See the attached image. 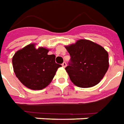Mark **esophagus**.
I'll return each instance as SVG.
<instances>
[{
    "label": "esophagus",
    "instance_id": "1",
    "mask_svg": "<svg viewBox=\"0 0 124 124\" xmlns=\"http://www.w3.org/2000/svg\"><path fill=\"white\" fill-rule=\"evenodd\" d=\"M62 66H63V67H66V66H67V63H65V62H63V63H62Z\"/></svg>",
    "mask_w": 124,
    "mask_h": 124
}]
</instances>
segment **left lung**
<instances>
[{
    "label": "left lung",
    "instance_id": "8db88e82",
    "mask_svg": "<svg viewBox=\"0 0 124 124\" xmlns=\"http://www.w3.org/2000/svg\"><path fill=\"white\" fill-rule=\"evenodd\" d=\"M71 59L65 67L76 86L89 88L100 83L109 67L108 53L104 47L87 39L65 46Z\"/></svg>",
    "mask_w": 124,
    "mask_h": 124
}]
</instances>
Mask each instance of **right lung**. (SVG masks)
Here are the masks:
<instances>
[{
    "label": "right lung",
    "mask_w": 124,
    "mask_h": 124,
    "mask_svg": "<svg viewBox=\"0 0 124 124\" xmlns=\"http://www.w3.org/2000/svg\"><path fill=\"white\" fill-rule=\"evenodd\" d=\"M49 49H36L34 43L16 51L12 65L16 77L32 90H41L51 83L61 65L55 63V55H48Z\"/></svg>",
    "instance_id": "obj_1"
}]
</instances>
